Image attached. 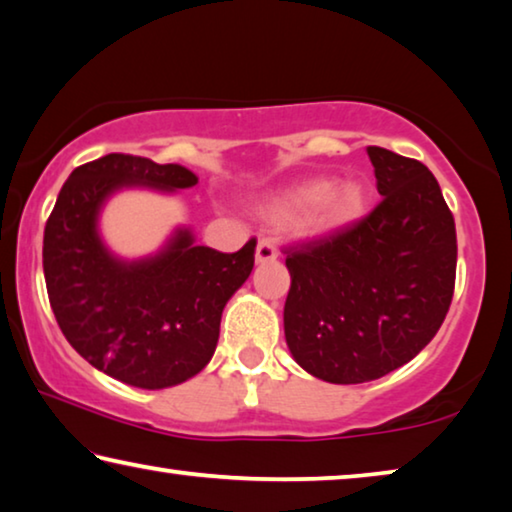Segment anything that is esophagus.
<instances>
[{"label":"esophagus","instance_id":"34e87169","mask_svg":"<svg viewBox=\"0 0 512 512\" xmlns=\"http://www.w3.org/2000/svg\"><path fill=\"white\" fill-rule=\"evenodd\" d=\"M278 259V248L271 239H259L257 241V250H255V262L257 264H271Z\"/></svg>","mask_w":512,"mask_h":512}]
</instances>
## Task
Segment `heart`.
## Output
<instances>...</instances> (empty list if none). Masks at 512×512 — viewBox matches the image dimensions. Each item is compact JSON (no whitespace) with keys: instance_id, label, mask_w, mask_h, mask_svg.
Returning a JSON list of instances; mask_svg holds the SVG:
<instances>
[{"instance_id":"heart-1","label":"heart","mask_w":512,"mask_h":512,"mask_svg":"<svg viewBox=\"0 0 512 512\" xmlns=\"http://www.w3.org/2000/svg\"><path fill=\"white\" fill-rule=\"evenodd\" d=\"M262 209L271 218L298 212L296 230L303 237L323 239L362 221L369 209V189L360 180L335 184L332 177H310L275 193Z\"/></svg>"}]
</instances>
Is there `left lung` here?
Segmentation results:
<instances>
[{
  "instance_id": "8db88e82",
  "label": "left lung",
  "mask_w": 512,
  "mask_h": 512,
  "mask_svg": "<svg viewBox=\"0 0 512 512\" xmlns=\"http://www.w3.org/2000/svg\"><path fill=\"white\" fill-rule=\"evenodd\" d=\"M380 205L287 253L285 337L314 378L358 385L403 367L440 330L456 285V223L421 161L369 145Z\"/></svg>"
}]
</instances>
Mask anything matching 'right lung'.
Wrapping results in <instances>:
<instances>
[{
    "label": "right lung",
    "mask_w": 512,
    "mask_h": 512,
    "mask_svg": "<svg viewBox=\"0 0 512 512\" xmlns=\"http://www.w3.org/2000/svg\"><path fill=\"white\" fill-rule=\"evenodd\" d=\"M196 184L180 164L113 152L72 170L47 218L43 271L59 328L81 358L120 383L164 389L205 369L223 307L253 271L255 239L218 253L196 246L191 227H175L141 259L113 255L104 243L100 214L113 193Z\"/></svg>",
    "instance_id": "add662e5"
}]
</instances>
